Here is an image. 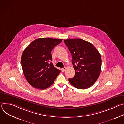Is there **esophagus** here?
<instances>
[{
	"label": "esophagus",
	"instance_id": "esophagus-1",
	"mask_svg": "<svg viewBox=\"0 0 124 124\" xmlns=\"http://www.w3.org/2000/svg\"><path fill=\"white\" fill-rule=\"evenodd\" d=\"M66 70V67H64V68H62L61 69V71L62 72H64L65 70Z\"/></svg>",
	"mask_w": 124,
	"mask_h": 124
}]
</instances>
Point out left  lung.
Segmentation results:
<instances>
[{"instance_id":"left-lung-1","label":"left lung","mask_w":124,"mask_h":124,"mask_svg":"<svg viewBox=\"0 0 124 124\" xmlns=\"http://www.w3.org/2000/svg\"><path fill=\"white\" fill-rule=\"evenodd\" d=\"M72 54L75 75L69 81L75 88L85 89L98 79L101 70V56L97 48L90 43L80 39L64 40Z\"/></svg>"}]
</instances>
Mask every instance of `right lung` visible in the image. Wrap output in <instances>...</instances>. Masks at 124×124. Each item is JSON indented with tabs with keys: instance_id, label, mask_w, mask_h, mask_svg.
<instances>
[{
	"instance_id": "1",
	"label": "right lung",
	"mask_w": 124,
	"mask_h": 124,
	"mask_svg": "<svg viewBox=\"0 0 124 124\" xmlns=\"http://www.w3.org/2000/svg\"><path fill=\"white\" fill-rule=\"evenodd\" d=\"M62 39L38 38L23 51L22 67L25 78L33 87L45 89L54 83L60 70L51 63V51Z\"/></svg>"
}]
</instances>
